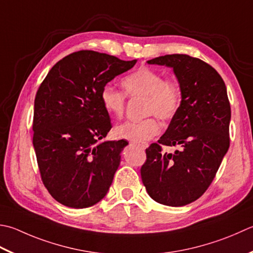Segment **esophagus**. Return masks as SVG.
<instances>
[{
  "instance_id": "1",
  "label": "esophagus",
  "mask_w": 253,
  "mask_h": 253,
  "mask_svg": "<svg viewBox=\"0 0 253 253\" xmlns=\"http://www.w3.org/2000/svg\"><path fill=\"white\" fill-rule=\"evenodd\" d=\"M135 145L139 147L140 149H142V150H145L146 148L148 147V143L147 142H135Z\"/></svg>"
}]
</instances>
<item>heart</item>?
<instances>
[{"label": "heart", "instance_id": "b5f03b06", "mask_svg": "<svg viewBox=\"0 0 253 253\" xmlns=\"http://www.w3.org/2000/svg\"><path fill=\"white\" fill-rule=\"evenodd\" d=\"M122 85L130 97H145V115H156L162 121L175 116L181 105L182 91L179 83L166 80L163 74L150 68H140L122 80ZM106 113L121 117L126 106V96L110 84L104 85L100 94ZM160 131V124L155 117L141 121H127L114 128V135L120 139L131 141L148 140Z\"/></svg>", "mask_w": 253, "mask_h": 253}]
</instances>
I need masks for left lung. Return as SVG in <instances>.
Masks as SVG:
<instances>
[{
  "instance_id": "left-lung-1",
  "label": "left lung",
  "mask_w": 253,
  "mask_h": 253,
  "mask_svg": "<svg viewBox=\"0 0 253 253\" xmlns=\"http://www.w3.org/2000/svg\"><path fill=\"white\" fill-rule=\"evenodd\" d=\"M147 62L173 69L182 101L159 143L146 149L142 183L160 204L184 206L209 189L228 151L231 112L227 88L214 68L187 54H167ZM160 143L182 149L162 153Z\"/></svg>"
}]
</instances>
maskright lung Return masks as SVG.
<instances>
[{"instance_id":"right-lung-1","label":"right lung","mask_w":253,"mask_h":253,"mask_svg":"<svg viewBox=\"0 0 253 253\" xmlns=\"http://www.w3.org/2000/svg\"><path fill=\"white\" fill-rule=\"evenodd\" d=\"M136 62L81 50L54 64L39 86L33 145L43 184L60 204L85 209L110 190L128 142L101 141L112 125L100 94Z\"/></svg>"}]
</instances>
